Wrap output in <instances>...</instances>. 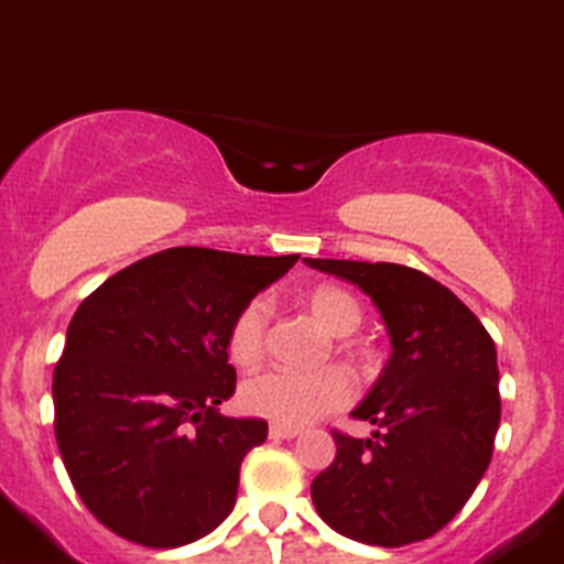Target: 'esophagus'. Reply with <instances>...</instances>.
Masks as SVG:
<instances>
[{
	"label": "esophagus",
	"instance_id": "obj_1",
	"mask_svg": "<svg viewBox=\"0 0 564 564\" xmlns=\"http://www.w3.org/2000/svg\"><path fill=\"white\" fill-rule=\"evenodd\" d=\"M301 435V430H294V427H281V424H272L270 427V438L272 441H292Z\"/></svg>",
	"mask_w": 564,
	"mask_h": 564
}]
</instances>
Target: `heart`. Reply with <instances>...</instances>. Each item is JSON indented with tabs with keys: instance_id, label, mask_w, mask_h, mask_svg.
<instances>
[{
	"instance_id": "b5f03b06",
	"label": "heart",
	"mask_w": 564,
	"mask_h": 564,
	"mask_svg": "<svg viewBox=\"0 0 564 564\" xmlns=\"http://www.w3.org/2000/svg\"><path fill=\"white\" fill-rule=\"evenodd\" d=\"M308 314L334 337H348L362 323V308L351 294L337 286H317L303 297ZM267 348V306L261 301L247 303L232 319L227 332V354L238 368H256ZM354 382L343 368L314 370V373H289L267 370L247 379L241 388V408L281 427H306L332 410L351 402Z\"/></svg>"
}]
</instances>
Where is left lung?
I'll return each instance as SVG.
<instances>
[{
	"instance_id": "1",
	"label": "left lung",
	"mask_w": 564,
	"mask_h": 564,
	"mask_svg": "<svg viewBox=\"0 0 564 564\" xmlns=\"http://www.w3.org/2000/svg\"><path fill=\"white\" fill-rule=\"evenodd\" d=\"M377 303L390 359L351 415L370 438L334 433L337 455L312 484L337 534L399 547L427 540L471 497L491 460L500 393L489 332L446 286L402 263L303 258Z\"/></svg>"
}]
</instances>
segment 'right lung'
Returning a JSON list of instances; mask_svg holds the SVG:
<instances>
[{"label": "right lung", "mask_w": 564, "mask_h": 564, "mask_svg": "<svg viewBox=\"0 0 564 564\" xmlns=\"http://www.w3.org/2000/svg\"><path fill=\"white\" fill-rule=\"evenodd\" d=\"M301 256L174 247L131 263L78 306L53 373L55 441L84 506L123 540L180 547L236 506L263 419H227V332Z\"/></svg>", "instance_id": "add662e5"}]
</instances>
